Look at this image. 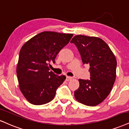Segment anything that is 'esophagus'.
Here are the masks:
<instances>
[{"instance_id": "obj_1", "label": "esophagus", "mask_w": 129, "mask_h": 129, "mask_svg": "<svg viewBox=\"0 0 129 129\" xmlns=\"http://www.w3.org/2000/svg\"><path fill=\"white\" fill-rule=\"evenodd\" d=\"M66 81H71V80H72V77H68V76H67V77H66Z\"/></svg>"}]
</instances>
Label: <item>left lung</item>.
Wrapping results in <instances>:
<instances>
[{"label": "left lung", "mask_w": 129, "mask_h": 129, "mask_svg": "<svg viewBox=\"0 0 129 129\" xmlns=\"http://www.w3.org/2000/svg\"><path fill=\"white\" fill-rule=\"evenodd\" d=\"M71 42L78 50L83 64L90 66V79H79V87L74 92L75 98L85 105H98L108 96L115 82V55L108 44L99 38L79 35Z\"/></svg>", "instance_id": "1"}]
</instances>
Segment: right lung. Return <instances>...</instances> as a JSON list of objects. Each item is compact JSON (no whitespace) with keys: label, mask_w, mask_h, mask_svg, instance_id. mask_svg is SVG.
Wrapping results in <instances>:
<instances>
[{"label":"right lung","mask_w":129,"mask_h":129,"mask_svg":"<svg viewBox=\"0 0 129 129\" xmlns=\"http://www.w3.org/2000/svg\"><path fill=\"white\" fill-rule=\"evenodd\" d=\"M72 34L44 31L24 44L21 48L17 75L19 87L31 104H45L54 98L57 89L66 79L50 71V63L69 42Z\"/></svg>","instance_id":"obj_1"}]
</instances>
